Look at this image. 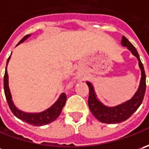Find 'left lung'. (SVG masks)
<instances>
[{
    "label": "left lung",
    "mask_w": 149,
    "mask_h": 149,
    "mask_svg": "<svg viewBox=\"0 0 149 149\" xmlns=\"http://www.w3.org/2000/svg\"><path fill=\"white\" fill-rule=\"evenodd\" d=\"M121 45L127 47L131 53L134 55L139 60V65L141 70V79L139 89L134 95L128 101L124 102L121 104H118L114 107H108L102 104L97 99L94 86L90 82H86L89 86V95L88 104L91 113L99 121L105 123H118L128 119L134 113L143 102V97L146 90V74L144 71L143 65L141 62L140 58L137 49L129 42V40L125 37H122Z\"/></svg>",
    "instance_id": "left-lung-1"
}]
</instances>
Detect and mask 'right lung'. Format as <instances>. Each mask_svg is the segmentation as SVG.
<instances>
[{"mask_svg": "<svg viewBox=\"0 0 149 149\" xmlns=\"http://www.w3.org/2000/svg\"><path fill=\"white\" fill-rule=\"evenodd\" d=\"M30 36H31V35L26 36L19 43L17 44V45H20V43H22V42H24L26 39ZM10 59V57L7 60V62H6V72H5V75H4V91H5V95H6L8 105L11 112L14 113L15 117L20 118V120H23L24 122L29 123V124H31V125H35V126H42V125H45V124H48V123L54 121L57 118L59 117V115L62 111V109L64 108V106L65 104V94L62 93L60 95L59 99L57 100V101L53 105L50 106L46 110L40 112V113H26V112L21 111L20 109H18L12 101V96H11L10 88H9V77L6 69H7V65H8Z\"/></svg>", "mask_w": 149, "mask_h": 149, "instance_id": "1", "label": "right lung"}]
</instances>
